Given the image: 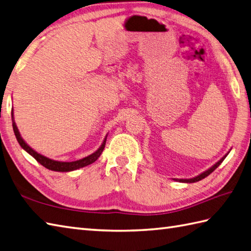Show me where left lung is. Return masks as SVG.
Masks as SVG:
<instances>
[{"label":"left lung","mask_w":251,"mask_h":251,"mask_svg":"<svg viewBox=\"0 0 251 251\" xmlns=\"http://www.w3.org/2000/svg\"><path fill=\"white\" fill-rule=\"evenodd\" d=\"M230 151H231V150H230ZM230 151H229V152L226 153V154L223 157V158H220V159L216 162V164L213 165L211 168H208L207 170H205L204 172L200 173L199 176H195V177H191V178H172V179H173V180H176V182H179V183H196V182H199V180H201V179H203L204 177L208 176L209 174H211V173L215 170V169H216L217 167H219V166H220L221 162H223V161L225 160L226 157L228 156V154L230 153Z\"/></svg>","instance_id":"8db88e82"}]
</instances>
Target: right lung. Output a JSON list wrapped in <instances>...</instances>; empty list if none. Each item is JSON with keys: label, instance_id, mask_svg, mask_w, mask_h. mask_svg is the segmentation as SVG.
Wrapping results in <instances>:
<instances>
[{"label": "right lung", "instance_id": "add662e5", "mask_svg": "<svg viewBox=\"0 0 251 251\" xmlns=\"http://www.w3.org/2000/svg\"><path fill=\"white\" fill-rule=\"evenodd\" d=\"M11 121H13V128H14L15 136L17 138V141L19 142L20 147L23 150H25L26 153L30 154L33 157V158L36 159L40 165H43L45 168L49 169V170L56 171V172H71V171H75V170H78V169H80V168L86 167V166L93 164V162H95L98 159V157L101 155L102 151L104 149V145H106L107 137H108V135L104 137L101 145L95 151L94 153H92L91 155L84 157V158H81L79 160H75V161H59V160L51 159V158H49V157L39 154L34 149H32L30 145H28L25 141V140H23V138L21 137L20 132H19L18 127H17V125H16L15 118H14V111L11 112Z\"/></svg>", "mask_w": 251, "mask_h": 251}]
</instances>
